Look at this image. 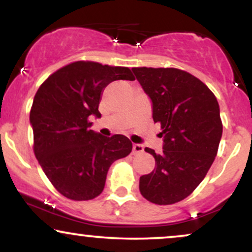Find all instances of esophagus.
Instances as JSON below:
<instances>
[{"mask_svg":"<svg viewBox=\"0 0 252 252\" xmlns=\"http://www.w3.org/2000/svg\"><path fill=\"white\" fill-rule=\"evenodd\" d=\"M144 150L142 144H138V143H134L132 144V154H140Z\"/></svg>","mask_w":252,"mask_h":252,"instance_id":"34e87169","label":"esophagus"}]
</instances>
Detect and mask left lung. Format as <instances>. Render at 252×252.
<instances>
[{
	"label": "left lung",
	"mask_w": 252,
	"mask_h": 252,
	"mask_svg": "<svg viewBox=\"0 0 252 252\" xmlns=\"http://www.w3.org/2000/svg\"><path fill=\"white\" fill-rule=\"evenodd\" d=\"M131 70L152 100L153 120L161 124L163 137L161 154L144 149L154 156L155 168L140 178V192L154 204H175L199 186L215 161L222 134L219 104L212 91L186 71Z\"/></svg>",
	"instance_id": "8db88e82"
}]
</instances>
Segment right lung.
I'll return each instance as SVG.
<instances>
[{"label": "right lung", "mask_w": 252, "mask_h": 252, "mask_svg": "<svg viewBox=\"0 0 252 252\" xmlns=\"http://www.w3.org/2000/svg\"><path fill=\"white\" fill-rule=\"evenodd\" d=\"M115 80L135 77L128 67L76 62L51 74L34 97V154L58 192L72 200L99 195L110 166L131 153L124 135L106 137L90 129V118L100 117L104 89Z\"/></svg>", "instance_id": "right-lung-1"}]
</instances>
